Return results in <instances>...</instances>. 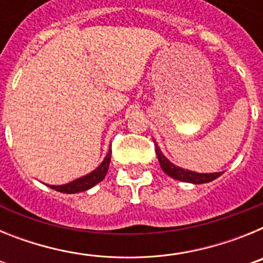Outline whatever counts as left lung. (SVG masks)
<instances>
[{
	"label": "left lung",
	"instance_id": "8db88e82",
	"mask_svg": "<svg viewBox=\"0 0 263 263\" xmlns=\"http://www.w3.org/2000/svg\"><path fill=\"white\" fill-rule=\"evenodd\" d=\"M155 153H157V158L159 160L160 168L163 170L164 173L171 178L176 179L179 182H185V183H192V184H203V183L212 182L215 179L221 175L222 173H212V174H201V173H195L191 170H185L183 167H179L174 164L173 162H170L163 153L160 152L159 146L155 143Z\"/></svg>",
	"mask_w": 263,
	"mask_h": 263
}]
</instances>
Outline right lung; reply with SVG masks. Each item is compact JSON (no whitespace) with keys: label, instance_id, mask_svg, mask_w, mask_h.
<instances>
[{"label":"right lung","instance_id":"1","mask_svg":"<svg viewBox=\"0 0 263 263\" xmlns=\"http://www.w3.org/2000/svg\"><path fill=\"white\" fill-rule=\"evenodd\" d=\"M110 157H111V150L110 147H109L108 154L105 155L103 162H101V163H100L93 171H90L89 174L81 176V178L75 179V180H72V182L69 183H66V184H60V185L47 184V185L50 188H52V190H55V191L63 192V194H78V192L87 191V190H89V188L99 184V183L105 178L109 168Z\"/></svg>","mask_w":263,"mask_h":263}]
</instances>
